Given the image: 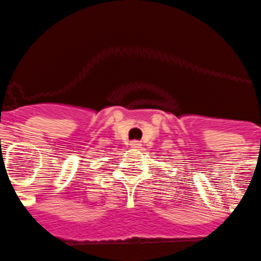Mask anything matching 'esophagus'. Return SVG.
Wrapping results in <instances>:
<instances>
[{
    "mask_svg": "<svg viewBox=\"0 0 261 261\" xmlns=\"http://www.w3.org/2000/svg\"><path fill=\"white\" fill-rule=\"evenodd\" d=\"M130 147L134 148V149H138V148L142 147V143L139 142V140H131V142H130Z\"/></svg>",
    "mask_w": 261,
    "mask_h": 261,
    "instance_id": "1",
    "label": "esophagus"
}]
</instances>
